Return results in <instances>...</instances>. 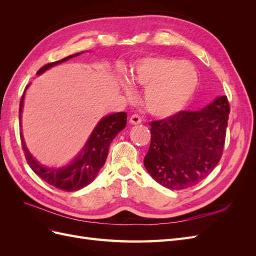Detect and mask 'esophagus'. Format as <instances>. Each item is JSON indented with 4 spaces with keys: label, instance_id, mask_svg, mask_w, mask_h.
<instances>
[{
    "label": "esophagus",
    "instance_id": "obj_1",
    "mask_svg": "<svg viewBox=\"0 0 256 256\" xmlns=\"http://www.w3.org/2000/svg\"><path fill=\"white\" fill-rule=\"evenodd\" d=\"M141 122H142L141 118L136 114L131 115L130 118H129V122L131 124V125H138V124H141Z\"/></svg>",
    "mask_w": 256,
    "mask_h": 256
}]
</instances>
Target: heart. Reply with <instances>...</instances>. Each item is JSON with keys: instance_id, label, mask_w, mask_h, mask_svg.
<instances>
[{"instance_id": "b5f03b06", "label": "heart", "mask_w": 256, "mask_h": 256, "mask_svg": "<svg viewBox=\"0 0 256 256\" xmlns=\"http://www.w3.org/2000/svg\"><path fill=\"white\" fill-rule=\"evenodd\" d=\"M131 80L145 88L143 104L146 111L158 118H168L182 111L198 85V72L189 62L168 58H145L138 62L130 74ZM127 95L132 88L122 81Z\"/></svg>"}]
</instances>
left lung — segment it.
I'll use <instances>...</instances> for the list:
<instances>
[{
	"instance_id": "left-lung-1",
	"label": "left lung",
	"mask_w": 256,
	"mask_h": 256,
	"mask_svg": "<svg viewBox=\"0 0 256 256\" xmlns=\"http://www.w3.org/2000/svg\"><path fill=\"white\" fill-rule=\"evenodd\" d=\"M228 114L226 96H219L200 111H180L152 122L150 146L144 158L147 172L171 190L202 182L221 159Z\"/></svg>"
}]
</instances>
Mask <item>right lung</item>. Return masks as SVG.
<instances>
[{
    "label": "right lung",
    "instance_id": "right-lung-1",
    "mask_svg": "<svg viewBox=\"0 0 256 256\" xmlns=\"http://www.w3.org/2000/svg\"><path fill=\"white\" fill-rule=\"evenodd\" d=\"M82 53L83 52L76 53L58 62H53V63L44 65L37 72V74L40 76L44 72H47L48 69L64 63V62L68 60L69 58L78 56ZM28 86L30 84L26 85L20 102V122L22 118L21 114L23 109V102H24L26 92ZM126 124L127 113L125 112L113 113L104 116V118L99 120L94 130H92V132L90 134L86 143L83 146V148L69 164L65 166H47L42 164L40 162H38L28 150L22 132H20L22 148L23 152H24L28 164L33 170L34 173L40 176L42 180L60 190L68 192L76 191L86 187L88 184H90L97 177L100 168L104 166L111 142L118 134L120 131L126 127Z\"/></svg>",
    "mask_w": 256,
    "mask_h": 256
}]
</instances>
